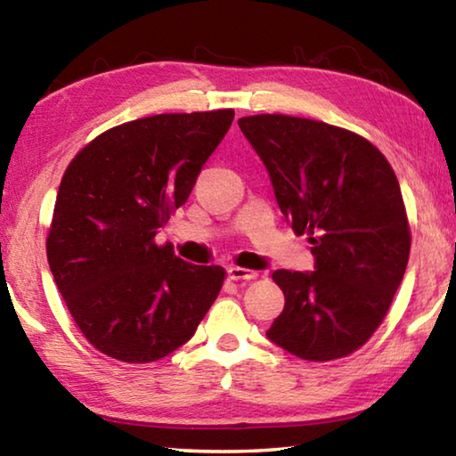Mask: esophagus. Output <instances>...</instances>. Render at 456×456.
I'll list each match as a JSON object with an SVG mask.
<instances>
[{
    "instance_id": "34e87169",
    "label": "esophagus",
    "mask_w": 456,
    "mask_h": 456,
    "mask_svg": "<svg viewBox=\"0 0 456 456\" xmlns=\"http://www.w3.org/2000/svg\"><path fill=\"white\" fill-rule=\"evenodd\" d=\"M227 273H229V280H233V281H249L257 277V272H251V269L237 267V265H231L227 269Z\"/></svg>"
}]
</instances>
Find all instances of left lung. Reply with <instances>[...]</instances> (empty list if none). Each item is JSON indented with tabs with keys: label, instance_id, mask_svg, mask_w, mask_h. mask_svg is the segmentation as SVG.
<instances>
[{
	"label": "left lung",
	"instance_id": "8db88e82",
	"mask_svg": "<svg viewBox=\"0 0 456 456\" xmlns=\"http://www.w3.org/2000/svg\"><path fill=\"white\" fill-rule=\"evenodd\" d=\"M239 128L315 257V272H273L285 305L267 338L302 360L348 356L380 326L406 272L411 227L396 175L364 136L326 122L257 114Z\"/></svg>",
	"mask_w": 456,
	"mask_h": 456
}]
</instances>
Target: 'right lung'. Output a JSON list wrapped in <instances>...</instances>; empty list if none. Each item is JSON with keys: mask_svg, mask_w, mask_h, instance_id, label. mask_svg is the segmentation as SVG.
I'll list each match as a JSON object with an SVG mask.
<instances>
[{"mask_svg": "<svg viewBox=\"0 0 456 456\" xmlns=\"http://www.w3.org/2000/svg\"><path fill=\"white\" fill-rule=\"evenodd\" d=\"M231 108L157 114L114 126L61 176L45 251L76 326L98 352L144 364L195 334L225 269L157 245L233 122Z\"/></svg>", "mask_w": 456, "mask_h": 456, "instance_id": "right-lung-1", "label": "right lung"}]
</instances>
